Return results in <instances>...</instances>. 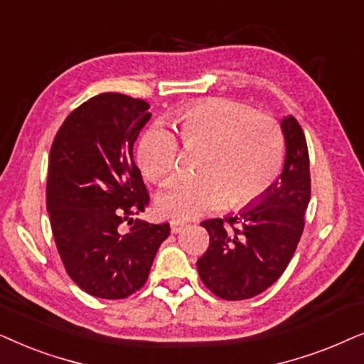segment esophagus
Wrapping results in <instances>:
<instances>
[{
	"mask_svg": "<svg viewBox=\"0 0 364 364\" xmlns=\"http://www.w3.org/2000/svg\"><path fill=\"white\" fill-rule=\"evenodd\" d=\"M169 226H171V231L174 232V235H178V232L185 231L188 228V223L186 221H181V220H173L171 223H169Z\"/></svg>",
	"mask_w": 364,
	"mask_h": 364,
	"instance_id": "esophagus-1",
	"label": "esophagus"
}]
</instances>
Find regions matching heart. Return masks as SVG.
I'll use <instances>...</instances> for the list:
<instances>
[{"mask_svg": "<svg viewBox=\"0 0 364 364\" xmlns=\"http://www.w3.org/2000/svg\"><path fill=\"white\" fill-rule=\"evenodd\" d=\"M190 151L201 149L191 181L174 183L158 198L161 215L191 220L228 200L238 208L263 195L283 163V134L271 116L228 100H208L169 116ZM138 163L149 179L168 183L178 168V143L163 126H153L138 144Z\"/></svg>", "mask_w": 364, "mask_h": 364, "instance_id": "heart-1", "label": "heart"}]
</instances>
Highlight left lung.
Wrapping results in <instances>:
<instances>
[{
	"label": "left lung",
	"mask_w": 364,
	"mask_h": 364,
	"mask_svg": "<svg viewBox=\"0 0 364 364\" xmlns=\"http://www.w3.org/2000/svg\"><path fill=\"white\" fill-rule=\"evenodd\" d=\"M287 156L279 179L243 210L203 221L210 246L196 261L205 287L228 301L268 289L291 261L311 196L309 156L301 126L291 114L281 119Z\"/></svg>",
	"instance_id": "left-lung-1"
}]
</instances>
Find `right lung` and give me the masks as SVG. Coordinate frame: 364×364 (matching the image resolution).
<instances>
[{"label":"right lung","mask_w":364,"mask_h":364,"mask_svg":"<svg viewBox=\"0 0 364 364\" xmlns=\"http://www.w3.org/2000/svg\"><path fill=\"white\" fill-rule=\"evenodd\" d=\"M149 105L119 93L95 96L73 111L53 141L46 208L70 278L91 296L121 299L146 283L169 225L134 220L148 206L133 144ZM123 220L132 224L121 233Z\"/></svg>","instance_id":"obj_1"}]
</instances>
